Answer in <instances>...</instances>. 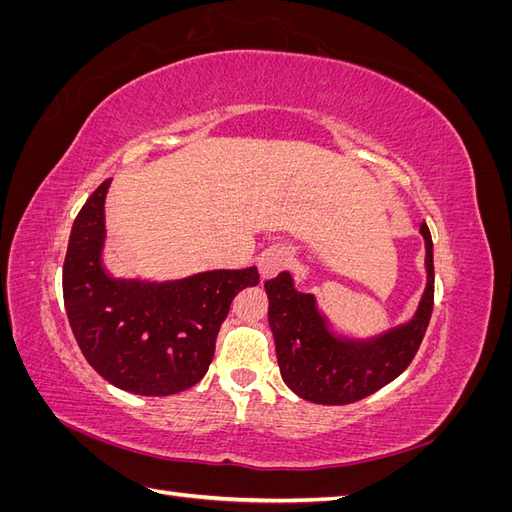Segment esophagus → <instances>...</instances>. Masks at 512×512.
<instances>
[{"mask_svg":"<svg viewBox=\"0 0 512 512\" xmlns=\"http://www.w3.org/2000/svg\"><path fill=\"white\" fill-rule=\"evenodd\" d=\"M288 265H290V256L284 247H269L267 252H262L258 256V271L262 275V280H269V277L284 271Z\"/></svg>","mask_w":512,"mask_h":512,"instance_id":"34e87169","label":"esophagus"}]
</instances>
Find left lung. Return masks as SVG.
Here are the masks:
<instances>
[{"instance_id":"left-lung-1","label":"left lung","mask_w":512,"mask_h":512,"mask_svg":"<svg viewBox=\"0 0 512 512\" xmlns=\"http://www.w3.org/2000/svg\"><path fill=\"white\" fill-rule=\"evenodd\" d=\"M421 232L427 245V288L416 316L369 344L337 339L318 314L312 294L294 290L290 273L265 282L277 363L284 382L299 397L327 406L352 404L382 389L412 363L433 312V243L427 224Z\"/></svg>"}]
</instances>
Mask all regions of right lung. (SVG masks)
Segmentation results:
<instances>
[{"label":"right lung","instance_id":"obj_1","mask_svg":"<svg viewBox=\"0 0 512 512\" xmlns=\"http://www.w3.org/2000/svg\"><path fill=\"white\" fill-rule=\"evenodd\" d=\"M111 179L87 198L70 232L64 305L87 363L117 389L164 397L207 374L235 294L256 286V267L209 271L147 284L115 280L102 267L104 198Z\"/></svg>","mask_w":512,"mask_h":512}]
</instances>
